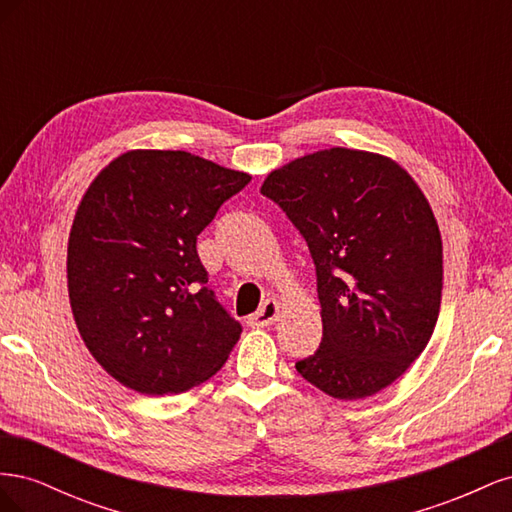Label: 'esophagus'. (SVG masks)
I'll list each match as a JSON object with an SVG mask.
<instances>
[{"label": "esophagus", "instance_id": "obj_1", "mask_svg": "<svg viewBox=\"0 0 512 512\" xmlns=\"http://www.w3.org/2000/svg\"><path fill=\"white\" fill-rule=\"evenodd\" d=\"M280 301H275V299H269V301H265V305H262L258 312L254 314V316H250V327H254V329H258V327H269V324H273L275 320H277V316H280Z\"/></svg>", "mask_w": 512, "mask_h": 512}]
</instances>
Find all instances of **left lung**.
Listing matches in <instances>:
<instances>
[{"instance_id":"1","label":"left lung","mask_w":512,"mask_h":512,"mask_svg":"<svg viewBox=\"0 0 512 512\" xmlns=\"http://www.w3.org/2000/svg\"><path fill=\"white\" fill-rule=\"evenodd\" d=\"M260 192L314 258L320 348L297 363L316 389L365 399L404 376L442 301V237L429 200L395 160L331 147L271 170Z\"/></svg>"}]
</instances>
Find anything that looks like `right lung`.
<instances>
[{"instance_id":"1","label":"right lung","mask_w":512,"mask_h":512,"mask_svg":"<svg viewBox=\"0 0 512 512\" xmlns=\"http://www.w3.org/2000/svg\"><path fill=\"white\" fill-rule=\"evenodd\" d=\"M250 181L188 151L132 149L89 183L70 228L68 294L108 376L177 395L222 369L241 324L207 288L196 237Z\"/></svg>"}]
</instances>
